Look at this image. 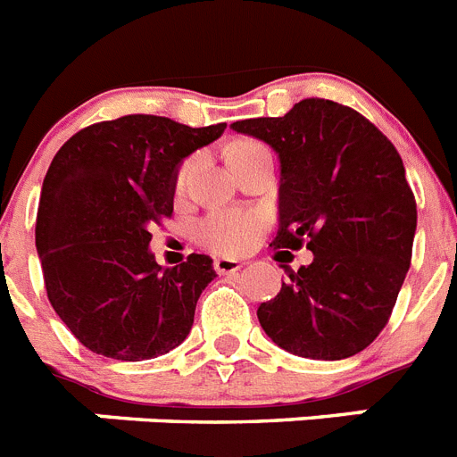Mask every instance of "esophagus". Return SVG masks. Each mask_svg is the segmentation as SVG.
I'll return each instance as SVG.
<instances>
[{
  "label": "esophagus",
  "mask_w": 457,
  "mask_h": 457,
  "mask_svg": "<svg viewBox=\"0 0 457 457\" xmlns=\"http://www.w3.org/2000/svg\"><path fill=\"white\" fill-rule=\"evenodd\" d=\"M213 267H216L218 274H232V271H239L244 264H241V260L235 258H216L213 260Z\"/></svg>",
  "instance_id": "obj_1"
}]
</instances>
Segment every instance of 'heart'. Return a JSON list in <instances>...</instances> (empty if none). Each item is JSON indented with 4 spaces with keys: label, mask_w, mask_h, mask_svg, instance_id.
<instances>
[{
    "label": "heart",
    "mask_w": 457,
    "mask_h": 457,
    "mask_svg": "<svg viewBox=\"0 0 457 457\" xmlns=\"http://www.w3.org/2000/svg\"><path fill=\"white\" fill-rule=\"evenodd\" d=\"M264 155H270L267 145L260 144L258 139H251V137H237L225 145V160H228L229 167ZM187 174H190V162L183 164L176 174V193H181L186 187ZM264 225H267V220L253 211H213L197 222L195 239L213 253L239 255V253H246L260 239Z\"/></svg>",
    "instance_id": "b5f03b06"
}]
</instances>
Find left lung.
Here are the masks:
<instances>
[{"label":"left lung","mask_w":457,"mask_h":457,"mask_svg":"<svg viewBox=\"0 0 457 457\" xmlns=\"http://www.w3.org/2000/svg\"><path fill=\"white\" fill-rule=\"evenodd\" d=\"M232 129L270 144L281 160L274 248L313 253L312 264L286 267L281 293L258 306L262 329L302 358L365 351L411 264L416 197L397 148L355 109L318 97Z\"/></svg>","instance_id":"1"}]
</instances>
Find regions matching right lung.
I'll return each instance as SVG.
<instances>
[{
  "label": "right lung",
  "instance_id": "1",
  "mask_svg": "<svg viewBox=\"0 0 457 457\" xmlns=\"http://www.w3.org/2000/svg\"><path fill=\"white\" fill-rule=\"evenodd\" d=\"M225 128L137 113L80 129L53 157L37 253L53 309L92 353L139 362L190 335L199 295L216 278L213 260L193 253L160 267L151 228L174 211L183 160Z\"/></svg>",
  "mask_w": 457,
  "mask_h": 457
}]
</instances>
